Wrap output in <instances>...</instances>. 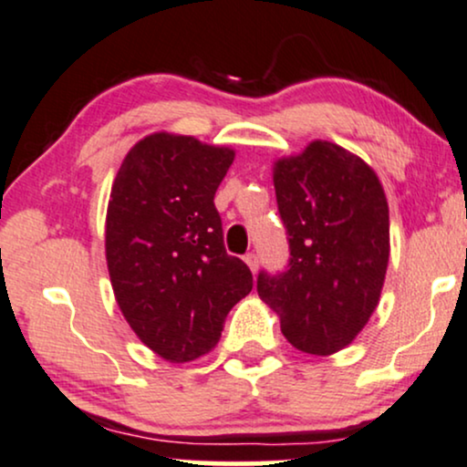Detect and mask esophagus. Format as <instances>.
<instances>
[{"label":"esophagus","mask_w":467,"mask_h":467,"mask_svg":"<svg viewBox=\"0 0 467 467\" xmlns=\"http://www.w3.org/2000/svg\"><path fill=\"white\" fill-rule=\"evenodd\" d=\"M244 261L247 263V267L252 269V274H256V269H258V256L254 252H250V254H245L244 256Z\"/></svg>","instance_id":"esophagus-1"}]
</instances>
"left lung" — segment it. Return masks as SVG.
<instances>
[{
	"label": "left lung",
	"mask_w": 467,
	"mask_h": 467,
	"mask_svg": "<svg viewBox=\"0 0 467 467\" xmlns=\"http://www.w3.org/2000/svg\"><path fill=\"white\" fill-rule=\"evenodd\" d=\"M274 187L291 261L285 274H258V297L295 349L332 356L379 304L390 258L386 193L364 159L327 140L277 159Z\"/></svg>",
	"instance_id": "8db88e82"
}]
</instances>
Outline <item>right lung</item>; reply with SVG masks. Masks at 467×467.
Here are the masks:
<instances>
[{
  "mask_svg": "<svg viewBox=\"0 0 467 467\" xmlns=\"http://www.w3.org/2000/svg\"><path fill=\"white\" fill-rule=\"evenodd\" d=\"M234 150L159 131L122 159L105 217V258L118 308L168 362H192L220 340L252 271L223 247L213 198Z\"/></svg>",
  "mask_w": 467,
  "mask_h": 467,
  "instance_id": "add662e5",
  "label": "right lung"
}]
</instances>
